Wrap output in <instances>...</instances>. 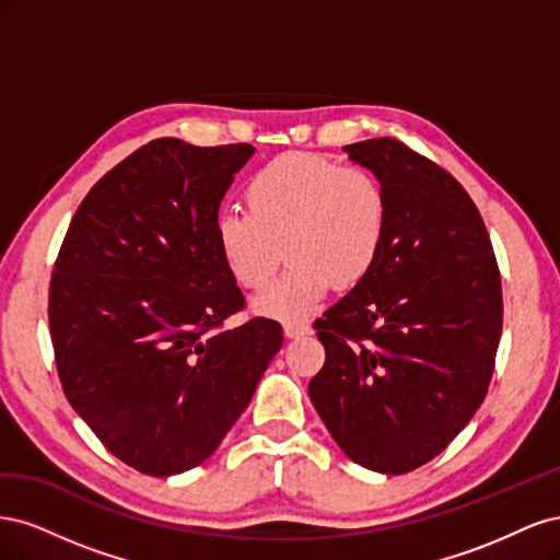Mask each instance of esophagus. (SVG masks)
I'll return each instance as SVG.
<instances>
[{
	"mask_svg": "<svg viewBox=\"0 0 560 560\" xmlns=\"http://www.w3.org/2000/svg\"><path fill=\"white\" fill-rule=\"evenodd\" d=\"M313 329L308 325H299V322H287V325H284V336L287 338H299V336H306Z\"/></svg>",
	"mask_w": 560,
	"mask_h": 560,
	"instance_id": "obj_1",
	"label": "esophagus"
}]
</instances>
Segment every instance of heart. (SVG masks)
<instances>
[{
  "mask_svg": "<svg viewBox=\"0 0 560 560\" xmlns=\"http://www.w3.org/2000/svg\"><path fill=\"white\" fill-rule=\"evenodd\" d=\"M247 212L222 210L214 241L229 276L243 290H259L290 257L284 276L252 301L259 315L303 322L331 284L354 287L376 266L387 198L381 182L311 154H284L252 175Z\"/></svg>",
  "mask_w": 560,
  "mask_h": 560,
  "instance_id": "b5f03b06",
  "label": "heart"
}]
</instances>
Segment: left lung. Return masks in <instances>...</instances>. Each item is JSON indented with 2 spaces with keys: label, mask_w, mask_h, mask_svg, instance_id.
Wrapping results in <instances>:
<instances>
[{
  "label": "left lung",
  "mask_w": 560,
  "mask_h": 560,
  "mask_svg": "<svg viewBox=\"0 0 560 560\" xmlns=\"http://www.w3.org/2000/svg\"><path fill=\"white\" fill-rule=\"evenodd\" d=\"M387 198L371 273L315 322L327 350L311 401L341 451L404 474L465 430L493 376L502 284L483 219L444 167L397 140L343 147Z\"/></svg>",
  "instance_id": "8db88e82"
}]
</instances>
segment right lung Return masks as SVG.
Here are the masks:
<instances>
[{"label": "right lung", "instance_id": "right-lung-1", "mask_svg": "<svg viewBox=\"0 0 560 560\" xmlns=\"http://www.w3.org/2000/svg\"><path fill=\"white\" fill-rule=\"evenodd\" d=\"M252 144L161 138L100 179L72 219L48 292L56 366L109 453L173 477L222 444L282 348V327L222 322L243 294L214 219Z\"/></svg>", "mask_w": 560, "mask_h": 560}]
</instances>
